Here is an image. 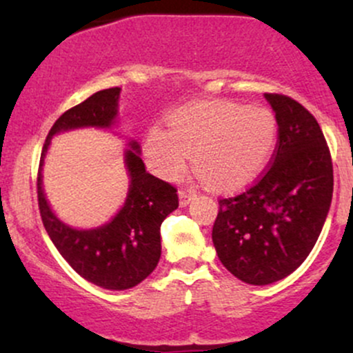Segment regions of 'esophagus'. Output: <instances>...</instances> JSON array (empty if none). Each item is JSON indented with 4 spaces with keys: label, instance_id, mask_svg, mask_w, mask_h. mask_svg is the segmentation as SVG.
<instances>
[{
    "label": "esophagus",
    "instance_id": "obj_1",
    "mask_svg": "<svg viewBox=\"0 0 353 353\" xmlns=\"http://www.w3.org/2000/svg\"><path fill=\"white\" fill-rule=\"evenodd\" d=\"M194 197V194L190 192V190H179V204L181 208H185V205H189L190 199Z\"/></svg>",
    "mask_w": 353,
    "mask_h": 353
}]
</instances>
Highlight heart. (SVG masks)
<instances>
[{"instance_id":"obj_1","label":"heart","mask_w":353,"mask_h":353,"mask_svg":"<svg viewBox=\"0 0 353 353\" xmlns=\"http://www.w3.org/2000/svg\"><path fill=\"white\" fill-rule=\"evenodd\" d=\"M169 129L152 125L143 152L157 176L174 179L192 165L210 189L237 190L261 176L277 144V121L269 109L232 101H204L176 109Z\"/></svg>"}]
</instances>
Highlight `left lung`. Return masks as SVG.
Here are the masks:
<instances>
[{"mask_svg": "<svg viewBox=\"0 0 353 353\" xmlns=\"http://www.w3.org/2000/svg\"><path fill=\"white\" fill-rule=\"evenodd\" d=\"M264 98L279 125L272 165L245 192L219 201L212 228L219 261L252 285L282 281L305 261L334 192L330 152L315 117L292 98Z\"/></svg>", "mask_w": 353, "mask_h": 353, "instance_id": "obj_1", "label": "left lung"}]
</instances>
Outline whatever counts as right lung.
<instances>
[{"mask_svg": "<svg viewBox=\"0 0 353 353\" xmlns=\"http://www.w3.org/2000/svg\"><path fill=\"white\" fill-rule=\"evenodd\" d=\"M121 88L94 92L68 109L52 124L43 145L38 172L39 212L48 236L81 277L108 290L137 285L156 269L161 259V224L177 209V189L145 171L141 145L131 139L124 149L129 188L124 204L106 224L76 229L56 216L43 189V165L51 139L74 129H111L119 116Z\"/></svg>", "mask_w": 353, "mask_h": 353, "instance_id": "obj_1", "label": "right lung"}]
</instances>
